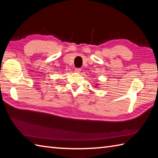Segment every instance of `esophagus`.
<instances>
[{"label": "esophagus", "mask_w": 158, "mask_h": 158, "mask_svg": "<svg viewBox=\"0 0 158 158\" xmlns=\"http://www.w3.org/2000/svg\"><path fill=\"white\" fill-rule=\"evenodd\" d=\"M75 73H79L80 71H81V69L76 68V69H75Z\"/></svg>", "instance_id": "1"}]
</instances>
